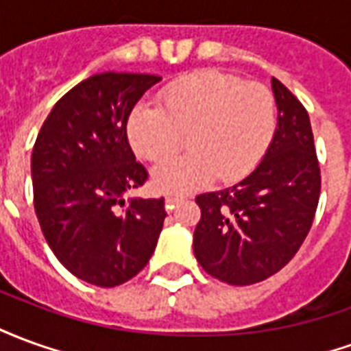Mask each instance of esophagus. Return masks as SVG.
Listing matches in <instances>:
<instances>
[{
    "label": "esophagus",
    "mask_w": 351,
    "mask_h": 351,
    "mask_svg": "<svg viewBox=\"0 0 351 351\" xmlns=\"http://www.w3.org/2000/svg\"><path fill=\"white\" fill-rule=\"evenodd\" d=\"M184 197H178V195H169V197H165V203H167V208H175L178 203H182Z\"/></svg>",
    "instance_id": "obj_1"
}]
</instances>
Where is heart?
Segmentation results:
<instances>
[{"label":"heart","mask_w":351,"mask_h":351,"mask_svg":"<svg viewBox=\"0 0 351 351\" xmlns=\"http://www.w3.org/2000/svg\"><path fill=\"white\" fill-rule=\"evenodd\" d=\"M160 103L133 108L128 135L133 150L154 163L175 156L188 137L191 154L154 169L156 188L167 193L197 190L214 176L223 184L241 180L263 160L276 131L272 93L220 71L175 80Z\"/></svg>","instance_id":"1"}]
</instances>
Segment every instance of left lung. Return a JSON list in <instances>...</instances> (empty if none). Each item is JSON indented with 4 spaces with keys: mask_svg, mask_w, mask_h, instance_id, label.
Here are the masks:
<instances>
[{
    "mask_svg": "<svg viewBox=\"0 0 351 351\" xmlns=\"http://www.w3.org/2000/svg\"><path fill=\"white\" fill-rule=\"evenodd\" d=\"M272 93L278 123L258 167L231 188L195 197V258L231 286H250L286 267L308 235L319 201L308 112L278 79H272Z\"/></svg>",
    "mask_w": 351,
    "mask_h": 351,
    "instance_id": "left-lung-1",
    "label": "left lung"
}]
</instances>
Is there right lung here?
I'll use <instances>...</instances> for the list:
<instances>
[{
    "instance_id": "add662e5",
    "label": "right lung",
    "mask_w": 351,
    "mask_h": 351,
    "mask_svg": "<svg viewBox=\"0 0 351 351\" xmlns=\"http://www.w3.org/2000/svg\"><path fill=\"white\" fill-rule=\"evenodd\" d=\"M161 77L103 71L71 88L35 141L37 220L65 269L99 287L131 280L152 258L165 201L125 195L148 178L128 141V118Z\"/></svg>"
}]
</instances>
